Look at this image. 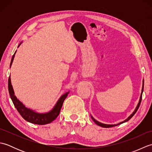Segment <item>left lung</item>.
<instances>
[{"instance_id": "obj_1", "label": "left lung", "mask_w": 152, "mask_h": 152, "mask_svg": "<svg viewBox=\"0 0 152 152\" xmlns=\"http://www.w3.org/2000/svg\"><path fill=\"white\" fill-rule=\"evenodd\" d=\"M143 90H144V80H143V84H142V93H141V95H140V100H139V102H138V105H137V106L136 107V109L134 110V111L133 112V114H131L130 115V116H129V117L127 118V119H126L125 120H124V121H122V122H120V123H119V124H114V125H108V124H102V123H101V122H99V121H96V119H95L94 118H93L92 116H91V118H92V119L93 120V121H94L95 124H96V125H99V126H101V127H104V128H109V127H115V126H117V125H120V124H123V123H125V122H126V121H129V119L133 117V116L135 114V113L137 112V111L138 110V108H139V106H140V102H141V101H142V93H143Z\"/></svg>"}]
</instances>
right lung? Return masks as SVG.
I'll return each instance as SVG.
<instances>
[{"label": "right lung", "instance_id": "1", "mask_svg": "<svg viewBox=\"0 0 152 152\" xmlns=\"http://www.w3.org/2000/svg\"><path fill=\"white\" fill-rule=\"evenodd\" d=\"M21 44V43L19 44L18 47L20 46ZM15 52L12 56L10 66L12 65L13 60H14ZM8 91L10 93V98L13 103H14L15 107L17 109V110L18 111L19 114H20V115L22 116V118L28 122L37 125H46L48 124H50V123L52 122L54 119H56L59 114L60 110L63 106L64 99L66 98V96L69 93V91L66 92V93H64V95L61 96L59 99L58 100L56 106H54V108L51 110V111L47 113H44V114H41V113L35 112L34 111L32 110L26 108L21 102L19 101V100L16 98V96L14 95V89H13L11 83L10 77H9L8 79Z\"/></svg>", "mask_w": 152, "mask_h": 152}]
</instances>
